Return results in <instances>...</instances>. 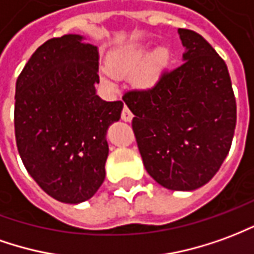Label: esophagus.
<instances>
[{
  "label": "esophagus",
  "instance_id": "obj_1",
  "mask_svg": "<svg viewBox=\"0 0 254 254\" xmlns=\"http://www.w3.org/2000/svg\"><path fill=\"white\" fill-rule=\"evenodd\" d=\"M132 118H134V115L131 113V111L128 109V108L124 105L123 111H122V119H123L124 122H131Z\"/></svg>",
  "mask_w": 254,
  "mask_h": 254
}]
</instances>
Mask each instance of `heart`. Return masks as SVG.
Masks as SVG:
<instances>
[{"mask_svg":"<svg viewBox=\"0 0 254 254\" xmlns=\"http://www.w3.org/2000/svg\"><path fill=\"white\" fill-rule=\"evenodd\" d=\"M171 63L168 48H159L149 55L146 45H130L109 57L107 68L101 69V80L113 86L116 78L134 76V82L141 89H149L159 82Z\"/></svg>","mask_w":254,"mask_h":254,"instance_id":"heart-1","label":"heart"}]
</instances>
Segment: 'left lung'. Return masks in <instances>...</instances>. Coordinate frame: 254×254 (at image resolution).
<instances>
[{"instance_id":"8db88e82","label":"left lung","mask_w":254,"mask_h":254,"mask_svg":"<svg viewBox=\"0 0 254 254\" xmlns=\"http://www.w3.org/2000/svg\"><path fill=\"white\" fill-rule=\"evenodd\" d=\"M183 64L123 101L147 174L163 188L191 191L215 176L227 157L237 104L227 65L199 34L179 28Z\"/></svg>"}]
</instances>
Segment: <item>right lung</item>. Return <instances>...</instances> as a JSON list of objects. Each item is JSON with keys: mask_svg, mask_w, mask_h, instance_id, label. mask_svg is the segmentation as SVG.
<instances>
[{"mask_svg": "<svg viewBox=\"0 0 254 254\" xmlns=\"http://www.w3.org/2000/svg\"><path fill=\"white\" fill-rule=\"evenodd\" d=\"M98 49L68 34L41 45L17 78L15 135L21 161L60 202L91 198L105 179L108 127L123 102L95 94Z\"/></svg>", "mask_w": 254, "mask_h": 254, "instance_id": "right-lung-1", "label": "right lung"}]
</instances>
